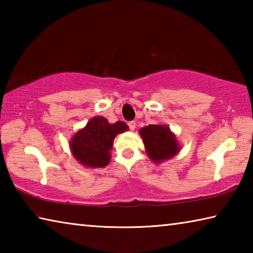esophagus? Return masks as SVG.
<instances>
[{
  "mask_svg": "<svg viewBox=\"0 0 253 253\" xmlns=\"http://www.w3.org/2000/svg\"><path fill=\"white\" fill-rule=\"evenodd\" d=\"M128 126H129V128H130V130H135V128H136V122H129L128 123Z\"/></svg>",
  "mask_w": 253,
  "mask_h": 253,
  "instance_id": "1",
  "label": "esophagus"
}]
</instances>
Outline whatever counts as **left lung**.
<instances>
[{
	"label": "left lung",
	"mask_w": 253,
	"mask_h": 253,
	"mask_svg": "<svg viewBox=\"0 0 253 253\" xmlns=\"http://www.w3.org/2000/svg\"><path fill=\"white\" fill-rule=\"evenodd\" d=\"M139 135L143 138L147 156L155 164L170 160L181 151L176 135L166 125L145 126L139 129Z\"/></svg>",
	"instance_id": "left-lung-1"
}]
</instances>
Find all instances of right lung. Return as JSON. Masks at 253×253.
<instances>
[{"instance_id": "right-lung-1", "label": "right lung", "mask_w": 253, "mask_h": 253, "mask_svg": "<svg viewBox=\"0 0 253 253\" xmlns=\"http://www.w3.org/2000/svg\"><path fill=\"white\" fill-rule=\"evenodd\" d=\"M127 130L128 126L124 122L110 124L102 116L92 117L70 138L72 156L84 168H106L110 162L115 137Z\"/></svg>"}]
</instances>
